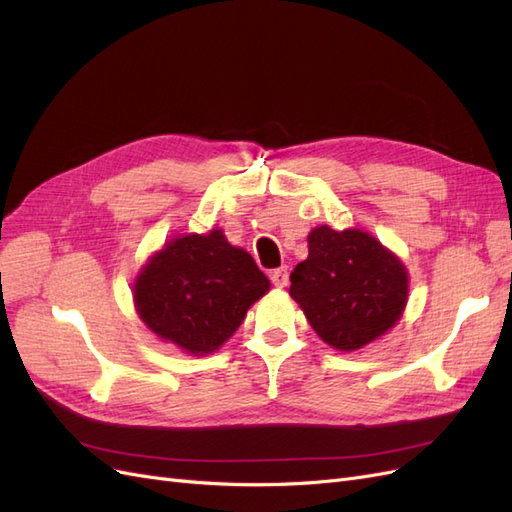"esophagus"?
<instances>
[{
    "label": "esophagus",
    "instance_id": "34e87169",
    "mask_svg": "<svg viewBox=\"0 0 512 512\" xmlns=\"http://www.w3.org/2000/svg\"><path fill=\"white\" fill-rule=\"evenodd\" d=\"M270 281L274 287H285L289 283V272H287V266L283 268H276L270 272Z\"/></svg>",
    "mask_w": 512,
    "mask_h": 512
}]
</instances>
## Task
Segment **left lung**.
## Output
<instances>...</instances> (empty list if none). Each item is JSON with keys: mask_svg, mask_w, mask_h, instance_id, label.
Wrapping results in <instances>:
<instances>
[{"mask_svg": "<svg viewBox=\"0 0 512 512\" xmlns=\"http://www.w3.org/2000/svg\"><path fill=\"white\" fill-rule=\"evenodd\" d=\"M289 279V294L313 330L341 352H354L392 328L407 300L405 266L360 229H313L309 257Z\"/></svg>", "mask_w": 512, "mask_h": 512, "instance_id": "obj_1", "label": "left lung"}]
</instances>
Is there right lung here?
Instances as JSON below:
<instances>
[{"mask_svg":"<svg viewBox=\"0 0 512 512\" xmlns=\"http://www.w3.org/2000/svg\"><path fill=\"white\" fill-rule=\"evenodd\" d=\"M270 289L253 257L221 229L169 242L135 283L139 317L160 339L210 354L240 328L248 306Z\"/></svg>","mask_w":512,"mask_h":512,"instance_id":"right-lung-1","label":"right lung"}]
</instances>
